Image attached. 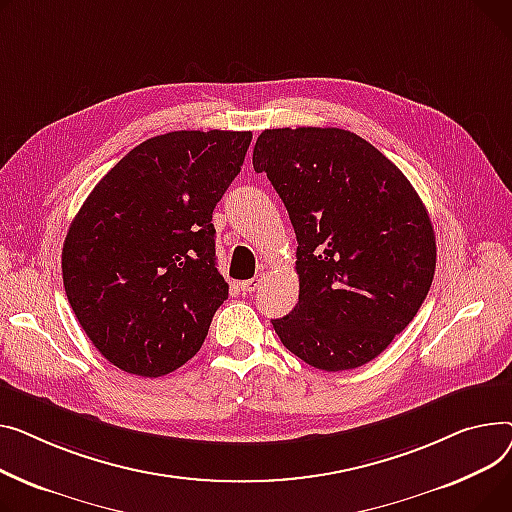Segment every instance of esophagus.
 Wrapping results in <instances>:
<instances>
[{"instance_id": "1", "label": "esophagus", "mask_w": 512, "mask_h": 512, "mask_svg": "<svg viewBox=\"0 0 512 512\" xmlns=\"http://www.w3.org/2000/svg\"><path fill=\"white\" fill-rule=\"evenodd\" d=\"M262 281H264V275H256L254 279H248L244 283H239V287H242L244 293H254L262 285Z\"/></svg>"}]
</instances>
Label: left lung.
Instances as JSON below:
<instances>
[{"label": "left lung", "mask_w": 512, "mask_h": 512, "mask_svg": "<svg viewBox=\"0 0 512 512\" xmlns=\"http://www.w3.org/2000/svg\"><path fill=\"white\" fill-rule=\"evenodd\" d=\"M252 163L297 237L299 302L273 320L281 343L324 372L372 362L434 279L436 237L422 198L378 148L339 128L264 130Z\"/></svg>", "instance_id": "obj_1"}]
</instances>
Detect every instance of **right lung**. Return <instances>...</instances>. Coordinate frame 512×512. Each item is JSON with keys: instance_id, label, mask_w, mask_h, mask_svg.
Listing matches in <instances>:
<instances>
[{"instance_id": "right-lung-1", "label": "right lung", "mask_w": 512, "mask_h": 512, "mask_svg": "<svg viewBox=\"0 0 512 512\" xmlns=\"http://www.w3.org/2000/svg\"><path fill=\"white\" fill-rule=\"evenodd\" d=\"M252 132L148 138L88 194L62 252L68 302L119 370L165 376L202 347L229 295L213 210L244 165Z\"/></svg>"}]
</instances>
